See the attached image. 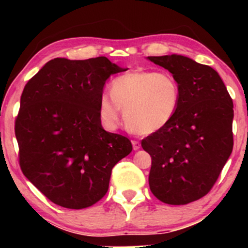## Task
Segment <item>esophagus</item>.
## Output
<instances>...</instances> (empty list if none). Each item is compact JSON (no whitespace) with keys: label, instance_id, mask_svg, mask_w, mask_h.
Here are the masks:
<instances>
[{"label":"esophagus","instance_id":"34e87169","mask_svg":"<svg viewBox=\"0 0 248 248\" xmlns=\"http://www.w3.org/2000/svg\"><path fill=\"white\" fill-rule=\"evenodd\" d=\"M132 144H133V149L134 150H138V149H140V148H141V143L139 141H136V140H133Z\"/></svg>","mask_w":248,"mask_h":248}]
</instances>
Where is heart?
<instances>
[{"label": "heart", "mask_w": 248, "mask_h": 248, "mask_svg": "<svg viewBox=\"0 0 248 248\" xmlns=\"http://www.w3.org/2000/svg\"><path fill=\"white\" fill-rule=\"evenodd\" d=\"M181 104V87L172 75L158 71H135L119 76L104 93L99 114L104 124L114 129L121 109L129 129L140 134L161 130L172 120Z\"/></svg>", "instance_id": "b5f03b06"}]
</instances>
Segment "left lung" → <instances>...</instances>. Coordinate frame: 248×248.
<instances>
[{
	"mask_svg": "<svg viewBox=\"0 0 248 248\" xmlns=\"http://www.w3.org/2000/svg\"><path fill=\"white\" fill-rule=\"evenodd\" d=\"M181 87L177 113L141 146L152 156L149 186L170 205H184L212 189L233 149V102L217 71L187 57H148Z\"/></svg>",
	"mask_w": 248,
	"mask_h": 248,
	"instance_id": "8db88e82",
	"label": "left lung"
}]
</instances>
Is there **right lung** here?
Returning a JSON list of instances; mask_svg holds the SVG:
<instances>
[{
	"label": "right lung",
	"instance_id": "right-lung-1",
	"mask_svg": "<svg viewBox=\"0 0 248 248\" xmlns=\"http://www.w3.org/2000/svg\"><path fill=\"white\" fill-rule=\"evenodd\" d=\"M122 71L106 57L55 58L25 85L15 120L19 167L57 205L80 210L100 201L113 167L132 152L99 114L105 82Z\"/></svg>",
	"mask_w": 248,
	"mask_h": 248
}]
</instances>
